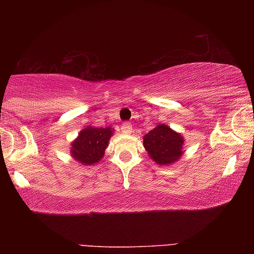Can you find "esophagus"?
Wrapping results in <instances>:
<instances>
[{"instance_id": "34e87169", "label": "esophagus", "mask_w": 254, "mask_h": 254, "mask_svg": "<svg viewBox=\"0 0 254 254\" xmlns=\"http://www.w3.org/2000/svg\"><path fill=\"white\" fill-rule=\"evenodd\" d=\"M121 130L126 134H130L131 131H133V127H131V125L129 123H126L121 126Z\"/></svg>"}]
</instances>
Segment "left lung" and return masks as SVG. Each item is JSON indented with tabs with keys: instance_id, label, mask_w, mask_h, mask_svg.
<instances>
[{
	"instance_id": "1",
	"label": "left lung",
	"mask_w": 254,
	"mask_h": 254,
	"mask_svg": "<svg viewBox=\"0 0 254 254\" xmlns=\"http://www.w3.org/2000/svg\"><path fill=\"white\" fill-rule=\"evenodd\" d=\"M184 138L168 125L158 124L143 137V145L148 155L159 165H171L183 155Z\"/></svg>"
}]
</instances>
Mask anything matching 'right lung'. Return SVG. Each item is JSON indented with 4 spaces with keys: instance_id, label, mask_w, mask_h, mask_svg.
I'll list each match as a JSON object with an SVG mask.
<instances>
[{
    "instance_id": "right-lung-1",
    "label": "right lung",
    "mask_w": 254,
    "mask_h": 254,
    "mask_svg": "<svg viewBox=\"0 0 254 254\" xmlns=\"http://www.w3.org/2000/svg\"><path fill=\"white\" fill-rule=\"evenodd\" d=\"M111 127H86L79 131L78 136L71 143V156L82 165H93L102 161L109 140L112 136Z\"/></svg>"
}]
</instances>
